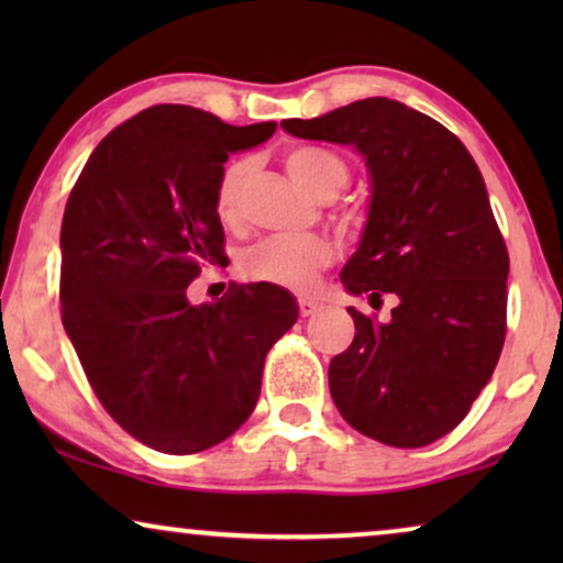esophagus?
I'll use <instances>...</instances> for the list:
<instances>
[{"instance_id": "1", "label": "esophagus", "mask_w": 563, "mask_h": 563, "mask_svg": "<svg viewBox=\"0 0 563 563\" xmlns=\"http://www.w3.org/2000/svg\"><path fill=\"white\" fill-rule=\"evenodd\" d=\"M318 310H320V305L314 302V299H310V297L299 299V314H302V318H310V314H314Z\"/></svg>"}]
</instances>
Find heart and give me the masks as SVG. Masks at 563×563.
I'll use <instances>...</instances> for the list:
<instances>
[{
  "label": "heart",
  "instance_id": "obj_1",
  "mask_svg": "<svg viewBox=\"0 0 563 563\" xmlns=\"http://www.w3.org/2000/svg\"><path fill=\"white\" fill-rule=\"evenodd\" d=\"M284 166L291 179L314 199H335L349 184V166L333 151L318 145H299L284 156ZM251 161L235 158L222 168L218 181L214 207L222 222H233L241 207V195L249 179ZM333 261V249L318 235H274L266 238L241 256V272L245 279L276 284L295 291H307L314 276Z\"/></svg>",
  "mask_w": 563,
  "mask_h": 563
}]
</instances>
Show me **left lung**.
I'll return each instance as SVG.
<instances>
[{"mask_svg": "<svg viewBox=\"0 0 563 563\" xmlns=\"http://www.w3.org/2000/svg\"><path fill=\"white\" fill-rule=\"evenodd\" d=\"M282 128L364 158L372 197L341 282L397 297L387 322L349 307L356 335L328 368L338 412L379 443H433L466 418L505 343L510 258L479 166L441 122L387 97Z\"/></svg>", "mask_w": 563, "mask_h": 563, "instance_id": "left-lung-1", "label": "left lung"}]
</instances>
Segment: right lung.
I'll return each instance as SVG.
<instances>
[{
  "label": "right lung",
  "mask_w": 563,
  "mask_h": 563,
  "mask_svg": "<svg viewBox=\"0 0 563 563\" xmlns=\"http://www.w3.org/2000/svg\"><path fill=\"white\" fill-rule=\"evenodd\" d=\"M189 104H156L97 145L60 225V314L104 410L161 453H197L245 422L272 345L297 322L276 284L191 305L222 258L214 207L230 153L274 135Z\"/></svg>",
  "instance_id": "right-lung-1"
}]
</instances>
